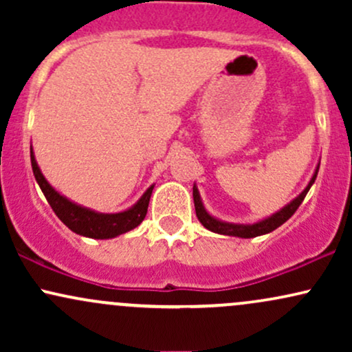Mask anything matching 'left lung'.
I'll return each mask as SVG.
<instances>
[{
    "label": "left lung",
    "instance_id": "8db88e82",
    "mask_svg": "<svg viewBox=\"0 0 352 352\" xmlns=\"http://www.w3.org/2000/svg\"><path fill=\"white\" fill-rule=\"evenodd\" d=\"M316 175H318V168L316 172H314L313 179H311L309 185L305 188V192L301 193L298 199H294L292 204L286 205L285 208L280 210L278 213H274L270 218H266L263 221H258V223H253V225H232V223H223V221L217 220V218L210 217L207 212H205L204 205H201V200H200V195H199V190L193 187V204H195V212H197V218L200 220V223L204 225L205 228H208L210 232H215V233H221V235H230V236H241V238H253V236H260V235H265V233H270L273 232V230H276L278 227H281L283 223H285L288 218L293 217V213L296 212L298 207L302 204V200H305L306 193L309 192L311 185L314 184V180H316Z\"/></svg>",
    "mask_w": 352,
    "mask_h": 352
}]
</instances>
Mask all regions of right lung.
I'll return each mask as SVG.
<instances>
[{
  "mask_svg": "<svg viewBox=\"0 0 352 352\" xmlns=\"http://www.w3.org/2000/svg\"><path fill=\"white\" fill-rule=\"evenodd\" d=\"M31 165H33V173L36 177V182L41 187L44 197H46L47 204L51 205L52 212L58 215V218L66 225L67 228L72 230L74 233L89 238H114L117 235L129 232V230L135 228L137 225L142 223V220L147 215L148 200H151L153 185L144 197L140 199L131 210L122 213H112V215H102V213H96L92 210L82 208L79 205L72 204L63 195H59L54 188L47 184L46 179L43 177L41 170H39L38 164L33 155V148H31Z\"/></svg>",
  "mask_w": 352,
  "mask_h": 352,
  "instance_id": "obj_1",
  "label": "right lung"
}]
</instances>
